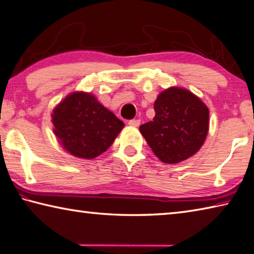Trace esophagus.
<instances>
[{"mask_svg": "<svg viewBox=\"0 0 254 254\" xmlns=\"http://www.w3.org/2000/svg\"><path fill=\"white\" fill-rule=\"evenodd\" d=\"M140 123H141V121H140V120H137V119H133V120H130V121H128V124H130V126H132V127H139Z\"/></svg>", "mask_w": 254, "mask_h": 254, "instance_id": "34e87169", "label": "esophagus"}]
</instances>
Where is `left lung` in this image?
<instances>
[{"label": "left lung", "instance_id": "1", "mask_svg": "<svg viewBox=\"0 0 254 254\" xmlns=\"http://www.w3.org/2000/svg\"><path fill=\"white\" fill-rule=\"evenodd\" d=\"M155 117L140 132L153 153L164 163H179L204 143L209 130V109L188 90L170 87L154 102Z\"/></svg>", "mask_w": 254, "mask_h": 254}]
</instances>
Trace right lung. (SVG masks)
Masks as SVG:
<instances>
[{
  "label": "right lung",
  "instance_id": "1",
  "mask_svg": "<svg viewBox=\"0 0 254 254\" xmlns=\"http://www.w3.org/2000/svg\"><path fill=\"white\" fill-rule=\"evenodd\" d=\"M52 122L64 149L87 160L107 151L124 127L94 95L83 92L66 96L54 109Z\"/></svg>",
  "mask_w": 254,
  "mask_h": 254
}]
</instances>
